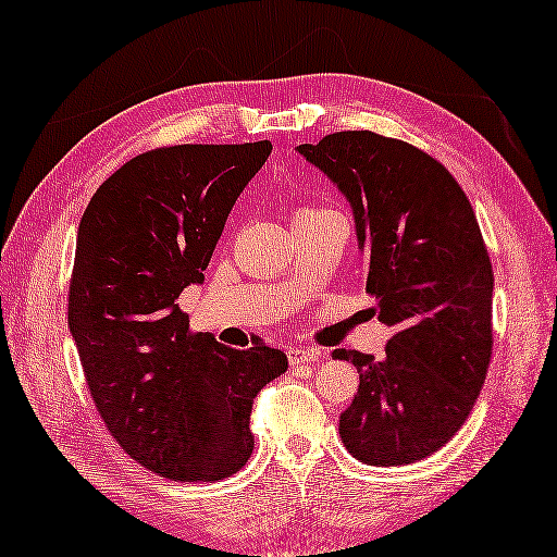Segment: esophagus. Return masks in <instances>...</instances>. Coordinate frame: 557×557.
Instances as JSON below:
<instances>
[{"label": "esophagus", "mask_w": 557, "mask_h": 557, "mask_svg": "<svg viewBox=\"0 0 557 557\" xmlns=\"http://www.w3.org/2000/svg\"><path fill=\"white\" fill-rule=\"evenodd\" d=\"M287 358H289V366H311V362L319 360V350H313V348H289Z\"/></svg>", "instance_id": "esophagus-1"}]
</instances>
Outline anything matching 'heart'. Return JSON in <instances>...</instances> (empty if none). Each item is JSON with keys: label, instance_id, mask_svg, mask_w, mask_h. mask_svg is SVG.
Masks as SVG:
<instances>
[{"label": "heart", "instance_id": "1", "mask_svg": "<svg viewBox=\"0 0 557 557\" xmlns=\"http://www.w3.org/2000/svg\"><path fill=\"white\" fill-rule=\"evenodd\" d=\"M319 211H333V209H326V207H297V209H295V219L319 214Z\"/></svg>", "mask_w": 557, "mask_h": 557}]
</instances>
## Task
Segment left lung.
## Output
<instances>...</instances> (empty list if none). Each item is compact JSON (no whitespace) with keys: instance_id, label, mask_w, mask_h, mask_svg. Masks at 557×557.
<instances>
[{"instance_id":"obj_1","label":"left lung","mask_w":557,"mask_h":557,"mask_svg":"<svg viewBox=\"0 0 557 557\" xmlns=\"http://www.w3.org/2000/svg\"><path fill=\"white\" fill-rule=\"evenodd\" d=\"M299 153L348 197L366 292L394 331L380 360L331 352L360 375L341 438L370 465L426 458L470 417L492 360L494 272L478 216L448 170L407 140L338 131Z\"/></svg>"}]
</instances>
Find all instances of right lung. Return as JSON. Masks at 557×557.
<instances>
[{"instance_id": "add662e5", "label": "right lung", "mask_w": 557, "mask_h": 557, "mask_svg": "<svg viewBox=\"0 0 557 557\" xmlns=\"http://www.w3.org/2000/svg\"><path fill=\"white\" fill-rule=\"evenodd\" d=\"M272 150L163 146L131 158L77 228L67 323L89 397L131 458L175 482L231 478L252 453V399L287 370L262 338L191 333L177 299L205 270L231 207Z\"/></svg>"}]
</instances>
